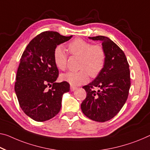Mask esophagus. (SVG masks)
Listing matches in <instances>:
<instances>
[{"label":"esophagus","instance_id":"34e87169","mask_svg":"<svg viewBox=\"0 0 150 150\" xmlns=\"http://www.w3.org/2000/svg\"><path fill=\"white\" fill-rule=\"evenodd\" d=\"M76 89V87L73 86H72V85H71V86H70V91H74Z\"/></svg>","mask_w":150,"mask_h":150}]
</instances>
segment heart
I'll return each instance as SVG.
<instances>
[{
  "instance_id": "heart-1",
  "label": "heart",
  "mask_w": 150,
  "mask_h": 150,
  "mask_svg": "<svg viewBox=\"0 0 150 150\" xmlns=\"http://www.w3.org/2000/svg\"><path fill=\"white\" fill-rule=\"evenodd\" d=\"M70 54L80 57L78 72H68L61 76V80L72 86H78L88 82L89 75L96 77L104 68L106 59L105 52L101 46L93 45L80 38L71 41L68 45ZM54 61L56 67L64 70L67 66L68 55L62 45H57L54 52Z\"/></svg>"
}]
</instances>
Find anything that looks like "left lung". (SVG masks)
Here are the masks:
<instances>
[{"instance_id": "obj_1", "label": "left lung", "mask_w": 150, "mask_h": 150, "mask_svg": "<svg viewBox=\"0 0 150 150\" xmlns=\"http://www.w3.org/2000/svg\"><path fill=\"white\" fill-rule=\"evenodd\" d=\"M100 41L106 54L103 70L93 82L83 86L86 97L81 104L83 113L91 120L105 122L120 111L128 97L131 86L129 64L124 52L109 38H88ZM96 87L97 91L93 88Z\"/></svg>"}]
</instances>
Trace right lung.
Here are the masks:
<instances>
[{
	"label": "right lung",
	"mask_w": 150,
	"mask_h": 150,
	"mask_svg": "<svg viewBox=\"0 0 150 150\" xmlns=\"http://www.w3.org/2000/svg\"><path fill=\"white\" fill-rule=\"evenodd\" d=\"M72 37L43 32L30 41L23 53L15 91L21 109L34 121H45L56 116L61 109L62 96L70 91L67 82H56L59 72L54 52ZM47 86L52 88L47 90Z\"/></svg>",
	"instance_id": "obj_1"
}]
</instances>
